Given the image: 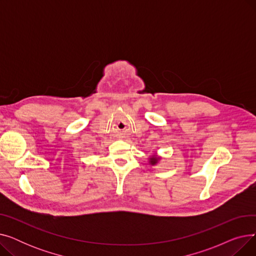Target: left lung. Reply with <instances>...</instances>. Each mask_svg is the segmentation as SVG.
Returning a JSON list of instances; mask_svg holds the SVG:
<instances>
[{
  "label": "left lung",
  "mask_w": 256,
  "mask_h": 256,
  "mask_svg": "<svg viewBox=\"0 0 256 256\" xmlns=\"http://www.w3.org/2000/svg\"><path fill=\"white\" fill-rule=\"evenodd\" d=\"M160 156H150V165H156L158 162H160Z\"/></svg>",
  "instance_id": "obj_1"
}]
</instances>
